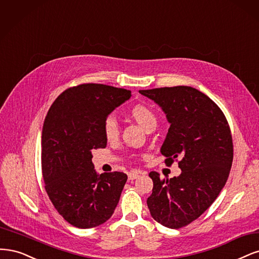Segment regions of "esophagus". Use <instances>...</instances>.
I'll return each mask as SVG.
<instances>
[{
	"mask_svg": "<svg viewBox=\"0 0 259 259\" xmlns=\"http://www.w3.org/2000/svg\"><path fill=\"white\" fill-rule=\"evenodd\" d=\"M140 175H141V172H130L128 174V179H129V181L136 180V179H138L140 177Z\"/></svg>",
	"mask_w": 259,
	"mask_h": 259,
	"instance_id": "esophagus-1",
	"label": "esophagus"
}]
</instances>
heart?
<instances>
[{
	"label": "heart",
	"instance_id": "heart-1",
	"mask_svg": "<svg viewBox=\"0 0 259 259\" xmlns=\"http://www.w3.org/2000/svg\"><path fill=\"white\" fill-rule=\"evenodd\" d=\"M130 116L135 119L145 131L156 126L157 118L154 112L145 105H136L131 108ZM103 132L107 141H114L118 137V123L113 116L107 117L103 124Z\"/></svg>",
	"mask_w": 259,
	"mask_h": 259
}]
</instances>
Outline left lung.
Instances as JSON below:
<instances>
[{
  "label": "left lung",
  "instance_id": "8db88e82",
  "mask_svg": "<svg viewBox=\"0 0 259 259\" xmlns=\"http://www.w3.org/2000/svg\"><path fill=\"white\" fill-rule=\"evenodd\" d=\"M161 107L170 128L160 153L165 164L181 158L179 177L160 180L149 173L154 187L147 198L152 218L178 229L207 210L226 184L233 159L229 124L221 108L189 86L140 90Z\"/></svg>",
  "mask_w": 259,
  "mask_h": 259
}]
</instances>
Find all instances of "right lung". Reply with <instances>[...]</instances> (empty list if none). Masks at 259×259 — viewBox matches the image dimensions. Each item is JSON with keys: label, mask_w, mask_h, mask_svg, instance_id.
<instances>
[{"label": "right lung", "mask_w": 259, "mask_h": 259, "mask_svg": "<svg viewBox=\"0 0 259 259\" xmlns=\"http://www.w3.org/2000/svg\"><path fill=\"white\" fill-rule=\"evenodd\" d=\"M131 91L101 84H82L58 97L41 130V172L56 210L73 226L104 224L117 206L127 174H98L93 151L104 148L103 124Z\"/></svg>", "instance_id": "add662e5"}]
</instances>
